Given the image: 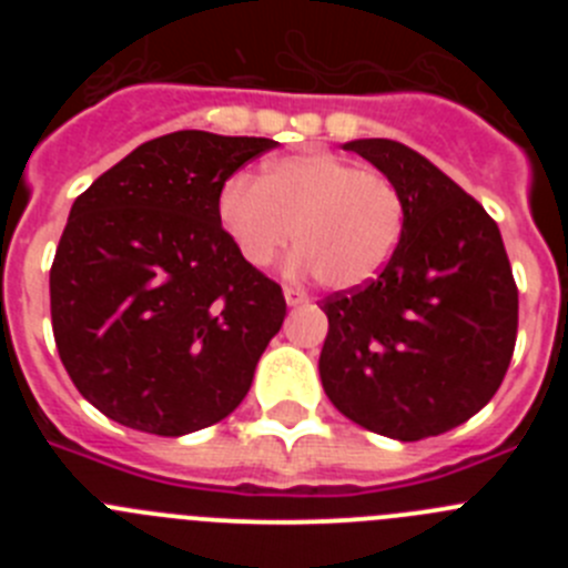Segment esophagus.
<instances>
[{"label": "esophagus", "mask_w": 568, "mask_h": 568, "mask_svg": "<svg viewBox=\"0 0 568 568\" xmlns=\"http://www.w3.org/2000/svg\"><path fill=\"white\" fill-rule=\"evenodd\" d=\"M284 298H287L290 307H298V304H307V295L301 293L298 287H284Z\"/></svg>", "instance_id": "obj_1"}]
</instances>
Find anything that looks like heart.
<instances>
[{"mask_svg":"<svg viewBox=\"0 0 568 568\" xmlns=\"http://www.w3.org/2000/svg\"><path fill=\"white\" fill-rule=\"evenodd\" d=\"M219 219L250 267H270L298 244L295 267L324 287L355 290L378 278L404 230V202L384 173L335 153L278 159L264 175H233L219 193Z\"/></svg>","mask_w":568,"mask_h":568,"instance_id":"obj_1","label":"heart"}]
</instances>
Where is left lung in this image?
Instances as JSON below:
<instances>
[{"mask_svg":"<svg viewBox=\"0 0 568 568\" xmlns=\"http://www.w3.org/2000/svg\"><path fill=\"white\" fill-rule=\"evenodd\" d=\"M398 187L404 230L366 287L324 301L318 358L335 409L369 433L420 440L484 409L509 369L518 287L498 224L429 159L393 139H355Z\"/></svg>","mask_w":568,"mask_h":568,"instance_id":"8db88e82","label":"left lung"}]
</instances>
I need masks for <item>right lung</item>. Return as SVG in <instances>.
<instances>
[{"instance_id": "obj_1", "label": "right lung", "mask_w": 568, "mask_h": 568, "mask_svg": "<svg viewBox=\"0 0 568 568\" xmlns=\"http://www.w3.org/2000/svg\"><path fill=\"white\" fill-rule=\"evenodd\" d=\"M273 139L179 130L79 195L50 267L59 358L115 424L179 438L227 418L287 301L241 258L219 193Z\"/></svg>"}]
</instances>
